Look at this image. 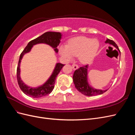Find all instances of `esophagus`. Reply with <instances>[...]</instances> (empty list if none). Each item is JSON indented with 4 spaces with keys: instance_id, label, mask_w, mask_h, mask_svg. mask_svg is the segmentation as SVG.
<instances>
[{
    "instance_id": "34e87169",
    "label": "esophagus",
    "mask_w": 135,
    "mask_h": 135,
    "mask_svg": "<svg viewBox=\"0 0 135 135\" xmlns=\"http://www.w3.org/2000/svg\"><path fill=\"white\" fill-rule=\"evenodd\" d=\"M72 67H73V70H76V69L78 68V66L76 64H73L72 65Z\"/></svg>"
}]
</instances>
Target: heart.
Instances as JSON below:
<instances>
[{
	"label": "heart",
	"instance_id": "1",
	"mask_svg": "<svg viewBox=\"0 0 135 135\" xmlns=\"http://www.w3.org/2000/svg\"><path fill=\"white\" fill-rule=\"evenodd\" d=\"M99 48V43L96 39L79 36L71 39L68 46H61L60 54L67 60H71L74 56H79L80 62L87 64L95 57Z\"/></svg>",
	"mask_w": 135,
	"mask_h": 135
}]
</instances>
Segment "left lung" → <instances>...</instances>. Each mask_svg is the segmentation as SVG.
I'll return each instance as SVG.
<instances>
[{
  "mask_svg": "<svg viewBox=\"0 0 135 135\" xmlns=\"http://www.w3.org/2000/svg\"><path fill=\"white\" fill-rule=\"evenodd\" d=\"M106 43L112 44L118 50H119L117 44L113 40L107 39L105 41ZM87 69L88 65H85L82 67L76 69L73 74V81L75 88L81 93L87 96H92L98 95H101L107 90H101V89H96L92 88L89 85L87 80Z\"/></svg>",
  "mask_w": 135,
  "mask_h": 135,
  "instance_id": "obj_1",
  "label": "left lung"
}]
</instances>
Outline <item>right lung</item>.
Here are the masks:
<instances>
[{
  "instance_id": "right-lung-1",
  "label": "right lung",
  "mask_w": 135,
  "mask_h": 135,
  "mask_svg": "<svg viewBox=\"0 0 135 135\" xmlns=\"http://www.w3.org/2000/svg\"><path fill=\"white\" fill-rule=\"evenodd\" d=\"M61 34L58 32H46L40 35L39 37L32 40L28 43L27 46L25 48L23 51L20 55V59L18 61V64L17 68V79L19 87L21 91L27 96H30L32 98H39L45 96H47L51 93L55 87V83L57 75L59 74L61 69L65 65L61 63H57L53 71L51 76L48 80L41 86L32 88L28 87L24 83L20 78V62L22 59L23 56L26 53L29 52L34 45L39 43H45L50 45L53 48H54L55 51L57 53L59 50L57 48L60 43V39L61 38Z\"/></svg>"
}]
</instances>
